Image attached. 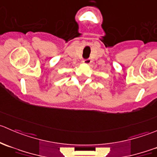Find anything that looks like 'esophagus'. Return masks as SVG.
Wrapping results in <instances>:
<instances>
[{"label": "esophagus", "instance_id": "1", "mask_svg": "<svg viewBox=\"0 0 157 157\" xmlns=\"http://www.w3.org/2000/svg\"><path fill=\"white\" fill-rule=\"evenodd\" d=\"M83 64H90V63H91V59L88 58V59L84 60V61H83Z\"/></svg>", "mask_w": 157, "mask_h": 157}]
</instances>
